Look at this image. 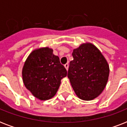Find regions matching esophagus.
I'll return each instance as SVG.
<instances>
[{"mask_svg":"<svg viewBox=\"0 0 127 127\" xmlns=\"http://www.w3.org/2000/svg\"><path fill=\"white\" fill-rule=\"evenodd\" d=\"M64 67L66 68V69L68 70V63H66L64 64Z\"/></svg>","mask_w":127,"mask_h":127,"instance_id":"1","label":"esophagus"}]
</instances>
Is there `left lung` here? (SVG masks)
I'll list each match as a JSON object with an SVG mask.
<instances>
[{"label": "left lung", "mask_w": 127, "mask_h": 127, "mask_svg": "<svg viewBox=\"0 0 127 127\" xmlns=\"http://www.w3.org/2000/svg\"><path fill=\"white\" fill-rule=\"evenodd\" d=\"M74 59L68 70L74 92L80 99L92 100L104 90L108 80V63L97 48L91 43L82 44L73 50Z\"/></svg>", "instance_id": "left-lung-1"}]
</instances>
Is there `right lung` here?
Segmentation results:
<instances>
[{
	"label": "right lung",
	"mask_w": 127,
	"mask_h": 127,
	"mask_svg": "<svg viewBox=\"0 0 127 127\" xmlns=\"http://www.w3.org/2000/svg\"><path fill=\"white\" fill-rule=\"evenodd\" d=\"M49 47L33 51L22 69L25 86L37 98L47 100L56 94L62 78L67 71L60 63L59 57Z\"/></svg>",
	"instance_id": "obj_1"
}]
</instances>
